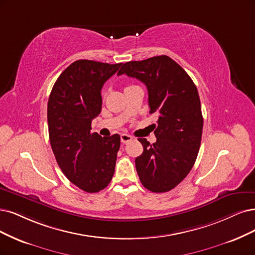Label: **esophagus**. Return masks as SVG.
I'll return each instance as SVG.
<instances>
[{
  "mask_svg": "<svg viewBox=\"0 0 255 255\" xmlns=\"http://www.w3.org/2000/svg\"><path fill=\"white\" fill-rule=\"evenodd\" d=\"M131 139H132V136L129 135V134H126V133L121 134V142H122L123 144H126V143L130 142Z\"/></svg>",
  "mask_w": 255,
  "mask_h": 255,
  "instance_id": "1",
  "label": "esophagus"
}]
</instances>
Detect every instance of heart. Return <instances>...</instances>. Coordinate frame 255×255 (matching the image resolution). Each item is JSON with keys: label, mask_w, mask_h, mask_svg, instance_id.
I'll return each mask as SVG.
<instances>
[{"label": "heart", "mask_w": 255, "mask_h": 255, "mask_svg": "<svg viewBox=\"0 0 255 255\" xmlns=\"http://www.w3.org/2000/svg\"><path fill=\"white\" fill-rule=\"evenodd\" d=\"M131 87H135V86H134V85H131V86H128V87H126V88H131ZM126 88H125V89H126Z\"/></svg>", "instance_id": "obj_1"}]
</instances>
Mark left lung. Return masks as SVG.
<instances>
[{
  "mask_svg": "<svg viewBox=\"0 0 255 255\" xmlns=\"http://www.w3.org/2000/svg\"><path fill=\"white\" fill-rule=\"evenodd\" d=\"M124 73L146 85L150 113L158 116L156 142L138 138L144 147L135 158L139 181L150 191L167 192L190 172L199 153L204 124L199 92L188 73L167 55L127 62L118 75Z\"/></svg>",
  "mask_w": 255,
  "mask_h": 255,
  "instance_id": "8db88e82",
  "label": "left lung"
}]
</instances>
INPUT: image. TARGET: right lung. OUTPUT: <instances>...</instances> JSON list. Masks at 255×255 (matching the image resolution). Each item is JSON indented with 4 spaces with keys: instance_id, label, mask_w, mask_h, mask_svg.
I'll use <instances>...</instances> for the list:
<instances>
[{
    "instance_id": "right-lung-1",
    "label": "right lung",
    "mask_w": 255,
    "mask_h": 255,
    "mask_svg": "<svg viewBox=\"0 0 255 255\" xmlns=\"http://www.w3.org/2000/svg\"><path fill=\"white\" fill-rule=\"evenodd\" d=\"M122 63L79 60L70 64L53 85L47 120L53 154L68 180L83 191L106 188L115 173L119 134L91 133V122L102 109L103 85Z\"/></svg>"
}]
</instances>
